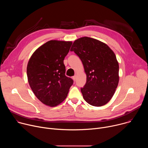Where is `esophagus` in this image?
I'll return each instance as SVG.
<instances>
[{
	"instance_id": "obj_1",
	"label": "esophagus",
	"mask_w": 148,
	"mask_h": 148,
	"mask_svg": "<svg viewBox=\"0 0 148 148\" xmlns=\"http://www.w3.org/2000/svg\"><path fill=\"white\" fill-rule=\"evenodd\" d=\"M76 77H76V75H74V76H73V80H74V81H75V79H76Z\"/></svg>"
}]
</instances>
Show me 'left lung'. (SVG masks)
Returning <instances> with one entry per match:
<instances>
[{"mask_svg":"<svg viewBox=\"0 0 148 148\" xmlns=\"http://www.w3.org/2000/svg\"><path fill=\"white\" fill-rule=\"evenodd\" d=\"M70 51L79 57L87 75L81 91L85 101L95 107L107 104L118 87L119 64L114 52L105 43L88 37L75 40Z\"/></svg>","mask_w":148,"mask_h":148,"instance_id":"1","label":"left lung"}]
</instances>
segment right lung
<instances>
[{
    "label": "right lung",
    "mask_w": 148,
    "mask_h": 148,
    "mask_svg": "<svg viewBox=\"0 0 148 148\" xmlns=\"http://www.w3.org/2000/svg\"><path fill=\"white\" fill-rule=\"evenodd\" d=\"M72 43L71 41L50 40L36 49L28 61L30 88L38 100L47 106L56 107L64 101L73 84L65 75L64 64Z\"/></svg>",
    "instance_id": "1"
}]
</instances>
